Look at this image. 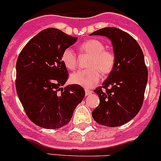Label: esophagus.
Instances as JSON below:
<instances>
[{
	"instance_id": "obj_1",
	"label": "esophagus",
	"mask_w": 161,
	"mask_h": 161,
	"mask_svg": "<svg viewBox=\"0 0 161 161\" xmlns=\"http://www.w3.org/2000/svg\"><path fill=\"white\" fill-rule=\"evenodd\" d=\"M92 90H90V89H85V94H86V96L90 95V94H92Z\"/></svg>"
}]
</instances>
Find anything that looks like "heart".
<instances>
[{
  "label": "heart",
  "mask_w": 161,
  "mask_h": 161,
  "mask_svg": "<svg viewBox=\"0 0 161 161\" xmlns=\"http://www.w3.org/2000/svg\"><path fill=\"white\" fill-rule=\"evenodd\" d=\"M80 52L91 56L87 67L90 69L73 73L69 77L72 84L90 88L97 84L103 75H108L115 67L116 57L112 50L105 49V44L96 39H91L80 46ZM62 62L68 69L77 67V58L72 49L67 48L62 53Z\"/></svg>",
  "instance_id": "1"
}]
</instances>
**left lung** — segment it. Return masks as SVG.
I'll use <instances>...</instances> for the list:
<instances>
[{
	"mask_svg": "<svg viewBox=\"0 0 161 161\" xmlns=\"http://www.w3.org/2000/svg\"><path fill=\"white\" fill-rule=\"evenodd\" d=\"M93 35L108 38L116 57L112 72L94 91L100 104L92 112L93 119L105 126H120L138 114L143 102L148 78L143 53L130 34L117 28L106 27Z\"/></svg>",
	"mask_w": 161,
	"mask_h": 161,
	"instance_id": "1",
	"label": "left lung"
}]
</instances>
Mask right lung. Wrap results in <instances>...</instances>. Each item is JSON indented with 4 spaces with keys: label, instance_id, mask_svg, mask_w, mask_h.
Returning a JSON list of instances; mask_svg holds the SVG:
<instances>
[{
    "label": "right lung",
    "instance_id": "add662e5",
    "mask_svg": "<svg viewBox=\"0 0 161 161\" xmlns=\"http://www.w3.org/2000/svg\"><path fill=\"white\" fill-rule=\"evenodd\" d=\"M77 40V37L49 28L34 36L18 57V96L29 119L42 128L55 130L67 125L84 99L85 91L81 86L61 87L68 79L61 56Z\"/></svg>",
    "mask_w": 161,
    "mask_h": 161
}]
</instances>
